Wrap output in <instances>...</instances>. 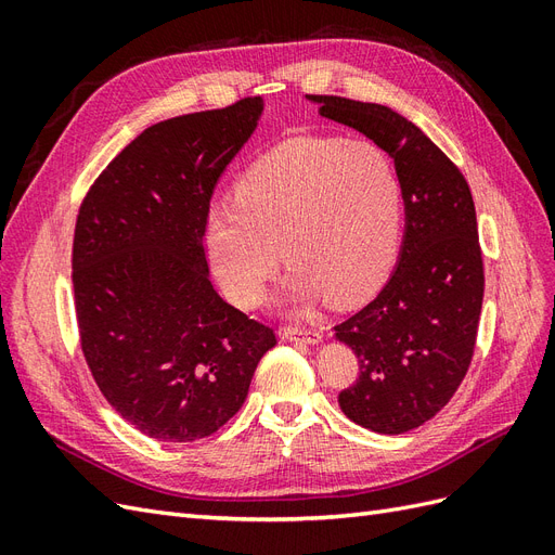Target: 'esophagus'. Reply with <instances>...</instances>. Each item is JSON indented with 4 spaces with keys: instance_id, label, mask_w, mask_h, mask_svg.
Wrapping results in <instances>:
<instances>
[{
    "instance_id": "1",
    "label": "esophagus",
    "mask_w": 555,
    "mask_h": 555,
    "mask_svg": "<svg viewBox=\"0 0 555 555\" xmlns=\"http://www.w3.org/2000/svg\"><path fill=\"white\" fill-rule=\"evenodd\" d=\"M280 335L284 340L289 343H308V345H319L322 343V333L314 331V328H300V326H287L282 328Z\"/></svg>"
}]
</instances>
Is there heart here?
<instances>
[{
    "instance_id": "obj_1",
    "label": "heart",
    "mask_w": 555,
    "mask_h": 555,
    "mask_svg": "<svg viewBox=\"0 0 555 555\" xmlns=\"http://www.w3.org/2000/svg\"><path fill=\"white\" fill-rule=\"evenodd\" d=\"M400 224V178L379 145L294 139L249 166L236 198L208 206L204 243L224 294L241 308L261 298L282 251L294 266V306L328 294L333 306L349 308L379 287Z\"/></svg>"
}]
</instances>
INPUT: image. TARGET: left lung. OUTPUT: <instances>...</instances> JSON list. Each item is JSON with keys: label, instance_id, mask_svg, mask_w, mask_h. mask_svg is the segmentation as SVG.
Returning a JSON list of instances; mask_svg holds the SVG:
<instances>
[{"label": "left lung", "instance_id": "8db88e82", "mask_svg": "<svg viewBox=\"0 0 555 555\" xmlns=\"http://www.w3.org/2000/svg\"><path fill=\"white\" fill-rule=\"evenodd\" d=\"M319 115L361 131L393 157L405 233L393 273L373 304L335 326L354 349L359 379L340 396L351 422L400 435L438 414L473 359L483 300L475 201L463 173L389 106L306 94Z\"/></svg>", "mask_w": 555, "mask_h": 555}]
</instances>
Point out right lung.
I'll use <instances>...</instances> for the list:
<instances>
[{
    "instance_id": "1",
    "label": "right lung",
    "mask_w": 555,
    "mask_h": 555,
    "mask_svg": "<svg viewBox=\"0 0 555 555\" xmlns=\"http://www.w3.org/2000/svg\"><path fill=\"white\" fill-rule=\"evenodd\" d=\"M261 96L141 131L82 201L74 298L82 354L111 408L147 438H208L236 414L275 333L215 292L204 217L255 133Z\"/></svg>"
}]
</instances>
